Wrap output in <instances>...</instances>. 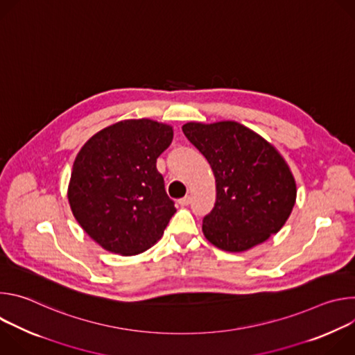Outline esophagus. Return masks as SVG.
Listing matches in <instances>:
<instances>
[{
	"instance_id": "1",
	"label": "esophagus",
	"mask_w": 355,
	"mask_h": 355,
	"mask_svg": "<svg viewBox=\"0 0 355 355\" xmlns=\"http://www.w3.org/2000/svg\"><path fill=\"white\" fill-rule=\"evenodd\" d=\"M178 202H180V205H181V207H187V205H189V202H191V196H189V195H187V196L181 198Z\"/></svg>"
}]
</instances>
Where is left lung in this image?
<instances>
[{
	"mask_svg": "<svg viewBox=\"0 0 355 355\" xmlns=\"http://www.w3.org/2000/svg\"><path fill=\"white\" fill-rule=\"evenodd\" d=\"M187 139L205 156L216 202L202 232L218 248L240 252L278 233L296 200L295 178L278 150L234 121L188 122Z\"/></svg>",
	"mask_w": 355,
	"mask_h": 355,
	"instance_id": "8db88e82",
	"label": "left lung"
}]
</instances>
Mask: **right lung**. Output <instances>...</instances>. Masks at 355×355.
<instances>
[{
  "label": "right lung",
  "mask_w": 355,
  "mask_h": 355,
  "mask_svg": "<svg viewBox=\"0 0 355 355\" xmlns=\"http://www.w3.org/2000/svg\"><path fill=\"white\" fill-rule=\"evenodd\" d=\"M171 141L170 125L128 119L99 130L78 151L69 204L103 248L135 256L162 239L177 209L156 163Z\"/></svg>",
  "instance_id": "add662e5"
}]
</instances>
